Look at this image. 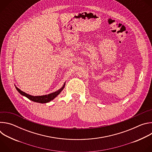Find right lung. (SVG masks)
Returning <instances> with one entry per match:
<instances>
[{
	"instance_id": "obj_1",
	"label": "right lung",
	"mask_w": 152,
	"mask_h": 152,
	"mask_svg": "<svg viewBox=\"0 0 152 152\" xmlns=\"http://www.w3.org/2000/svg\"><path fill=\"white\" fill-rule=\"evenodd\" d=\"M65 85H66V82L64 83L63 86L60 89H59L58 90H57L55 92H53L49 94H46V95H43V96H37L29 95V94L22 91L21 90H20L15 85H14L15 86L16 90L18 91V92L21 95H22V96L27 97L29 100H31L33 102H35L40 103H48V102H50L51 100H53L55 97H56L61 93V92L63 90V89L65 87Z\"/></svg>"
}]
</instances>
